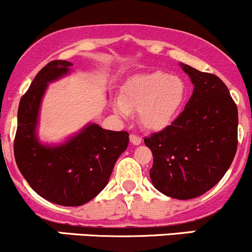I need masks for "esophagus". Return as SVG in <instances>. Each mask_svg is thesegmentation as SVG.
I'll return each mask as SVG.
<instances>
[{
	"mask_svg": "<svg viewBox=\"0 0 252 252\" xmlns=\"http://www.w3.org/2000/svg\"><path fill=\"white\" fill-rule=\"evenodd\" d=\"M129 139H130V142L133 145H140L141 144V137L139 136V135H136V134H130V136H129Z\"/></svg>",
	"mask_w": 252,
	"mask_h": 252,
	"instance_id": "esophagus-1",
	"label": "esophagus"
}]
</instances>
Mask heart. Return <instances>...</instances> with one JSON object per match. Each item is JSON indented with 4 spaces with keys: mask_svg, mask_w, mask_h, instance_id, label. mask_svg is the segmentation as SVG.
<instances>
[{
    "mask_svg": "<svg viewBox=\"0 0 252 252\" xmlns=\"http://www.w3.org/2000/svg\"><path fill=\"white\" fill-rule=\"evenodd\" d=\"M187 96L189 87L184 79L155 70L129 78L122 87L115 108L123 116L137 110V119L145 129L159 131L179 116Z\"/></svg>",
    "mask_w": 252,
    "mask_h": 252,
    "instance_id": "b5f03b06",
    "label": "heart"
}]
</instances>
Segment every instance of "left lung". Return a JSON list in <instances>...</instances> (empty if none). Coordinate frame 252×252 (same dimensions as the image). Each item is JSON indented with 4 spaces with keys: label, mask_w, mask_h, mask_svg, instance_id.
Wrapping results in <instances>:
<instances>
[{
    "label": "left lung",
    "mask_w": 252,
    "mask_h": 252,
    "mask_svg": "<svg viewBox=\"0 0 252 252\" xmlns=\"http://www.w3.org/2000/svg\"><path fill=\"white\" fill-rule=\"evenodd\" d=\"M181 66L194 86L192 96L170 126L144 141L153 155V186L185 200L213 189L231 166L238 146V108L217 76Z\"/></svg>",
    "instance_id": "1"
}]
</instances>
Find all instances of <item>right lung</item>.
Masks as SVG:
<instances>
[{
	"label": "right lung",
	"mask_w": 252,
	"mask_h": 252,
	"mask_svg": "<svg viewBox=\"0 0 252 252\" xmlns=\"http://www.w3.org/2000/svg\"><path fill=\"white\" fill-rule=\"evenodd\" d=\"M72 63L53 60L36 75L18 108L14 157L20 173L37 194L63 206H79L107 185L118 157L126 150V131L88 124L58 146L42 145L36 128L42 97L49 82L67 75Z\"/></svg>",
	"instance_id": "obj_1"
}]
</instances>
